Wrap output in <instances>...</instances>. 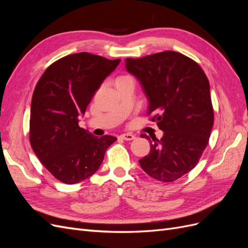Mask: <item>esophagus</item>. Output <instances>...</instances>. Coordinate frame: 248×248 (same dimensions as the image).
<instances>
[{"mask_svg": "<svg viewBox=\"0 0 248 248\" xmlns=\"http://www.w3.org/2000/svg\"><path fill=\"white\" fill-rule=\"evenodd\" d=\"M120 138L125 140H132L136 139V137H134L133 134H131V133H123V134H121V136H120Z\"/></svg>", "mask_w": 248, "mask_h": 248, "instance_id": "esophagus-1", "label": "esophagus"}]
</instances>
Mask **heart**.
<instances>
[{"mask_svg":"<svg viewBox=\"0 0 248 248\" xmlns=\"http://www.w3.org/2000/svg\"><path fill=\"white\" fill-rule=\"evenodd\" d=\"M127 78V77H119L117 79H120V78Z\"/></svg>","mask_w":248,"mask_h":248,"instance_id":"obj_1","label":"heart"}]
</instances>
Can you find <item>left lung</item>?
Returning a JSON list of instances; mask_svg holds the SVG:
<instances>
[{
    "instance_id": "obj_1",
    "label": "left lung",
    "mask_w": 248,
    "mask_h": 248,
    "mask_svg": "<svg viewBox=\"0 0 248 248\" xmlns=\"http://www.w3.org/2000/svg\"><path fill=\"white\" fill-rule=\"evenodd\" d=\"M126 69L140 81L147 114L163 131L160 140L151 137L150 153L139 162L157 181L174 182L197 166L209 142L214 110L207 76L196 61L172 50L127 58Z\"/></svg>"
}]
</instances>
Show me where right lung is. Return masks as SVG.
Segmentation results:
<instances>
[{
  "label": "right lung",
  "instance_id": "obj_1",
  "mask_svg": "<svg viewBox=\"0 0 248 248\" xmlns=\"http://www.w3.org/2000/svg\"><path fill=\"white\" fill-rule=\"evenodd\" d=\"M121 60L89 52L59 59L35 87L30 115V144L41 163L59 181L74 184L99 169L111 136L94 137L78 126L103 79Z\"/></svg>",
  "mask_w": 248,
  "mask_h": 248
}]
</instances>
